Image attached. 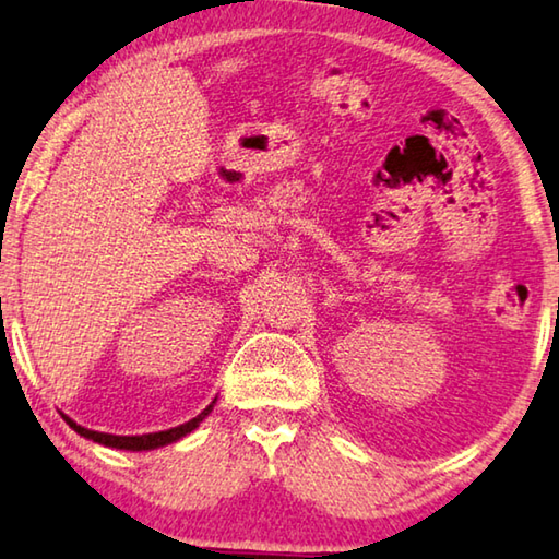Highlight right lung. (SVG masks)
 <instances>
[{"label": "right lung", "mask_w": 559, "mask_h": 559, "mask_svg": "<svg viewBox=\"0 0 559 559\" xmlns=\"http://www.w3.org/2000/svg\"><path fill=\"white\" fill-rule=\"evenodd\" d=\"M216 405V397L211 401V405H206V411H201L197 418L179 425V428H171V430H162V432H148V436H109V432H96V430H86L82 425H76L72 418H67L64 413H61V418L69 423V428H74L79 436H84L88 440L99 442V445L106 448H117V450H154V448H164L168 442H176L181 440L183 436H189L191 430L199 428V423L206 418V415L214 411Z\"/></svg>", "instance_id": "add662e5"}]
</instances>
